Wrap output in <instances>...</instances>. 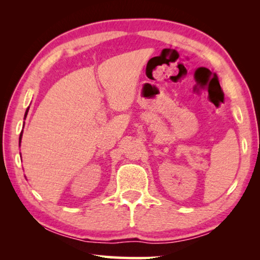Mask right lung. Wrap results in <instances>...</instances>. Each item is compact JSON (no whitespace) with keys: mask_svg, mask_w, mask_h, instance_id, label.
<instances>
[{"mask_svg":"<svg viewBox=\"0 0 260 260\" xmlns=\"http://www.w3.org/2000/svg\"><path fill=\"white\" fill-rule=\"evenodd\" d=\"M27 112H28V109H27V110H26V113H25V117H26V116H27ZM21 134H23V132H21V133H20V136H19V140H20V139H21Z\"/></svg>","mask_w":260,"mask_h":260,"instance_id":"obj_1","label":"right lung"}]
</instances>
